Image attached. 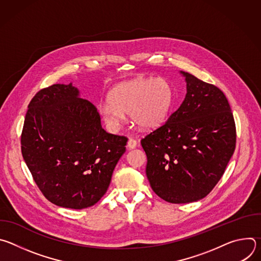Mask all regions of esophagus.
I'll use <instances>...</instances> for the list:
<instances>
[{
  "mask_svg": "<svg viewBox=\"0 0 261 261\" xmlns=\"http://www.w3.org/2000/svg\"><path fill=\"white\" fill-rule=\"evenodd\" d=\"M127 146L130 148V150H133V148H135L137 146V141L133 138H129V140L127 142Z\"/></svg>",
  "mask_w": 261,
  "mask_h": 261,
  "instance_id": "obj_1",
  "label": "esophagus"
}]
</instances>
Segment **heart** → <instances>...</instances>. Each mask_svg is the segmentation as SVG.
I'll return each mask as SVG.
<instances>
[{
    "label": "heart",
    "instance_id": "1",
    "mask_svg": "<svg viewBox=\"0 0 261 261\" xmlns=\"http://www.w3.org/2000/svg\"><path fill=\"white\" fill-rule=\"evenodd\" d=\"M173 102V90L162 77H138L122 83L109 94V101L101 102L98 111L114 131L121 129L125 114L142 129H154L166 120Z\"/></svg>",
    "mask_w": 261,
    "mask_h": 261
}]
</instances>
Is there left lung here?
<instances>
[{
	"label": "left lung",
	"instance_id": "1",
	"mask_svg": "<svg viewBox=\"0 0 261 261\" xmlns=\"http://www.w3.org/2000/svg\"><path fill=\"white\" fill-rule=\"evenodd\" d=\"M187 93L168 120L141 139L153 191L171 203L205 197L222 177L237 141L230 105L219 88L180 71Z\"/></svg>",
	"mask_w": 261,
	"mask_h": 261
}]
</instances>
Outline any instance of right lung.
Instances as JSON below:
<instances>
[{"mask_svg": "<svg viewBox=\"0 0 261 261\" xmlns=\"http://www.w3.org/2000/svg\"><path fill=\"white\" fill-rule=\"evenodd\" d=\"M28 108L21 154L40 191L62 207L82 210L97 203L128 138L107 133L97 108L71 83L42 89Z\"/></svg>", "mask_w": 261, "mask_h": 261, "instance_id": "right-lung-1", "label": "right lung"}]
</instances>
